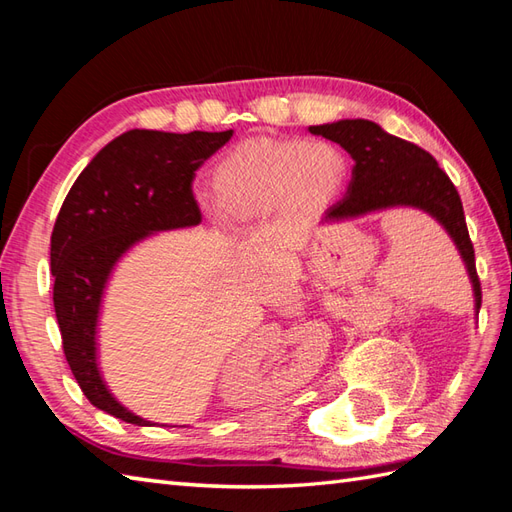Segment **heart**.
Returning a JSON list of instances; mask_svg holds the SVG:
<instances>
[{
    "label": "heart",
    "instance_id": "1",
    "mask_svg": "<svg viewBox=\"0 0 512 512\" xmlns=\"http://www.w3.org/2000/svg\"><path fill=\"white\" fill-rule=\"evenodd\" d=\"M345 156L325 140L248 138L211 169V193L226 220H255L270 211L323 200L341 187Z\"/></svg>",
    "mask_w": 512,
    "mask_h": 512
}]
</instances>
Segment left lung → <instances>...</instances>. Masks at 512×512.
Listing matches in <instances>:
<instances>
[{"instance_id": "left-lung-1", "label": "left lung", "mask_w": 512, "mask_h": 512, "mask_svg": "<svg viewBox=\"0 0 512 512\" xmlns=\"http://www.w3.org/2000/svg\"><path fill=\"white\" fill-rule=\"evenodd\" d=\"M310 134L341 145L352 156V180L347 191L328 206L323 222H343L354 217L409 206L431 215L458 248L473 286L475 314H480L482 288L475 270V250L466 228L458 189L453 187L436 158L418 145L387 134L365 118L312 125Z\"/></svg>"}]
</instances>
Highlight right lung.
<instances>
[{"label":"right lung","instance_id":"add662e5","mask_svg":"<svg viewBox=\"0 0 512 512\" xmlns=\"http://www.w3.org/2000/svg\"><path fill=\"white\" fill-rule=\"evenodd\" d=\"M228 132L169 134L129 129L96 154L65 195L50 239L54 312L63 354L96 409L138 427L136 416L107 389L99 369V317L116 264L143 239L202 222L191 182Z\"/></svg>","mask_w":512,"mask_h":512}]
</instances>
